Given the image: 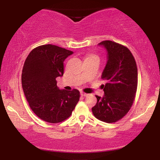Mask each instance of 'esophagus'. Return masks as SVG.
Instances as JSON below:
<instances>
[{
	"label": "esophagus",
	"mask_w": 160,
	"mask_h": 160,
	"mask_svg": "<svg viewBox=\"0 0 160 160\" xmlns=\"http://www.w3.org/2000/svg\"><path fill=\"white\" fill-rule=\"evenodd\" d=\"M81 95H82V96H84V97H87V96L88 95V94L85 93V92H81Z\"/></svg>",
	"instance_id": "34e87169"
}]
</instances>
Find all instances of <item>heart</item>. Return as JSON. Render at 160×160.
<instances>
[{"mask_svg":"<svg viewBox=\"0 0 160 160\" xmlns=\"http://www.w3.org/2000/svg\"><path fill=\"white\" fill-rule=\"evenodd\" d=\"M90 57H92V56H90Z\"/></svg>","mask_w":160,"mask_h":160,"instance_id":"obj_1","label":"heart"}]
</instances>
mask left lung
I'll use <instances>...</instances> for the list:
<instances>
[{"label":"left lung","instance_id":"obj_1","mask_svg":"<svg viewBox=\"0 0 160 160\" xmlns=\"http://www.w3.org/2000/svg\"><path fill=\"white\" fill-rule=\"evenodd\" d=\"M108 52V60L101 78L102 98L96 95L97 103L92 108L95 117L106 123L122 119L132 107L138 87V68L135 60L128 47L111 41L99 43Z\"/></svg>","mask_w":160,"mask_h":160}]
</instances>
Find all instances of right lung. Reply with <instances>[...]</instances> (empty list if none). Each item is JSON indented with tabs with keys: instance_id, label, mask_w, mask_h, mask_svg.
Masks as SVG:
<instances>
[{
	"instance_id": "right-lung-1",
	"label": "right lung",
	"mask_w": 160,
	"mask_h": 160,
	"mask_svg": "<svg viewBox=\"0 0 160 160\" xmlns=\"http://www.w3.org/2000/svg\"><path fill=\"white\" fill-rule=\"evenodd\" d=\"M73 52L52 44L41 45L30 52L22 72V86L30 108L49 123L71 117L80 98L78 89L60 90L56 78L64 73V60Z\"/></svg>"
}]
</instances>
